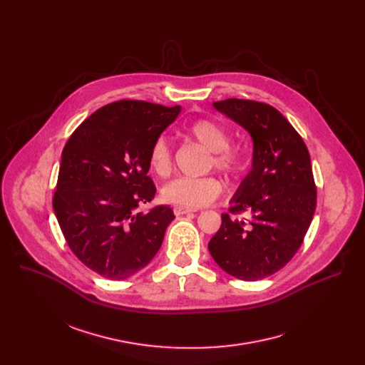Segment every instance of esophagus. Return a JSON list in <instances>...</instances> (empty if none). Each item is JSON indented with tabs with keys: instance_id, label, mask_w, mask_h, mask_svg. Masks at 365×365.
Wrapping results in <instances>:
<instances>
[{
	"instance_id": "34e87169",
	"label": "esophagus",
	"mask_w": 365,
	"mask_h": 365,
	"mask_svg": "<svg viewBox=\"0 0 365 365\" xmlns=\"http://www.w3.org/2000/svg\"><path fill=\"white\" fill-rule=\"evenodd\" d=\"M173 212L176 217H180V215H186V214H192L195 212V210H190V207H185V206H175L173 207Z\"/></svg>"
}]
</instances>
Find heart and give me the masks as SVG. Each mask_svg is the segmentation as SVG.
I'll list each match as a JSON object with an SVG mask.
<instances>
[{"mask_svg": "<svg viewBox=\"0 0 365 365\" xmlns=\"http://www.w3.org/2000/svg\"><path fill=\"white\" fill-rule=\"evenodd\" d=\"M186 134L202 147L212 153V166L228 178L235 176L242 166V158L237 150L230 148V133L218 123L199 120L186 128ZM148 165L154 175L166 176L172 169V150L165 137L155 140L150 148ZM222 186L215 178H178L162 189V199L168 203L195 207L205 206L215 200Z\"/></svg>", "mask_w": 365, "mask_h": 365, "instance_id": "obj_1", "label": "heart"}]
</instances>
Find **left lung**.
<instances>
[{"label":"left lung","instance_id":"1","mask_svg":"<svg viewBox=\"0 0 365 365\" xmlns=\"http://www.w3.org/2000/svg\"><path fill=\"white\" fill-rule=\"evenodd\" d=\"M212 107L241 125L252 140L251 170L222 214L207 248L228 274L255 282L284 267L303 242L317 207L310 155L292 124L267 103L225 99Z\"/></svg>","mask_w":365,"mask_h":365}]
</instances>
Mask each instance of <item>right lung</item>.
I'll use <instances>...</instances> for the list:
<instances>
[{
  "label": "right lung",
  "mask_w": 365,
  "mask_h": 365,
  "mask_svg": "<svg viewBox=\"0 0 365 365\" xmlns=\"http://www.w3.org/2000/svg\"><path fill=\"white\" fill-rule=\"evenodd\" d=\"M180 111L144 101L110 103L62 151L55 215L73 254L102 277L124 280L144 269L175 220L168 205L137 210L155 195L147 176L150 148Z\"/></svg>",
  "instance_id": "obj_1"
}]
</instances>
